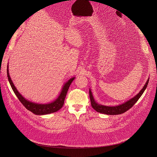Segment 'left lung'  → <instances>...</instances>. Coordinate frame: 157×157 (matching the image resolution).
<instances>
[{
    "mask_svg": "<svg viewBox=\"0 0 157 157\" xmlns=\"http://www.w3.org/2000/svg\"><path fill=\"white\" fill-rule=\"evenodd\" d=\"M148 82H149V78H148V79L147 80V82L144 85L143 89L139 92L138 94H137L135 97L132 98L131 99L127 101L126 102H124L122 104H120L117 106H106V105H101L97 103L95 101L91 90L90 89L89 94H90V101H91L92 107L96 111L101 113L105 114L116 115V114H122L128 111L129 109H130L132 107L136 104V102L139 99V98L141 97V96L143 95V92H144V90H146L148 84Z\"/></svg>",
    "mask_w": 157,
    "mask_h": 157,
    "instance_id": "obj_1",
    "label": "left lung"
}]
</instances>
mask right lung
Instances as JSON below:
<instances>
[{"mask_svg":"<svg viewBox=\"0 0 157 157\" xmlns=\"http://www.w3.org/2000/svg\"><path fill=\"white\" fill-rule=\"evenodd\" d=\"M9 68H8V65H7V78L8 80H9L10 83L11 85V86L13 90V92H14L15 95L16 97H18L21 103L25 107L26 109H27L29 111H31L35 114L37 115H43V114H50L53 113L55 112H56L59 110H60L64 104V101H65V98L66 95H67V91L69 90V88L72 83V82L74 79L75 78H71L67 83H65L63 85L62 91L60 92V94L59 96L58 97V98L55 101L53 102L49 103V104H37V103H34L28 100H27L26 98H25L17 90V89L14 86L13 81L10 78V74H9Z\"/></svg>","mask_w":157,"mask_h":157,"instance_id":"right-lung-1","label":"right lung"}]
</instances>
